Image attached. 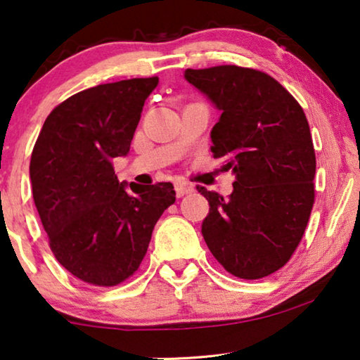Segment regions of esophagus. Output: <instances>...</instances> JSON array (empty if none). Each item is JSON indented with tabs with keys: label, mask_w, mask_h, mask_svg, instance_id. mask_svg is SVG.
Here are the masks:
<instances>
[{
	"label": "esophagus",
	"mask_w": 360,
	"mask_h": 360,
	"mask_svg": "<svg viewBox=\"0 0 360 360\" xmlns=\"http://www.w3.org/2000/svg\"><path fill=\"white\" fill-rule=\"evenodd\" d=\"M193 190H195V186L191 185L190 181H186V180L175 181V191H176V196H179V198H181V196H185V195L193 193Z\"/></svg>",
	"instance_id": "1"
}]
</instances>
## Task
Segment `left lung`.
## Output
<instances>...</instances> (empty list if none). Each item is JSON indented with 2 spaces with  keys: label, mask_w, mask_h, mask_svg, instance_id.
I'll list each match as a JSON object with an SVG mask.
<instances>
[{
  "label": "left lung",
  "mask_w": 360,
  "mask_h": 360,
  "mask_svg": "<svg viewBox=\"0 0 360 360\" xmlns=\"http://www.w3.org/2000/svg\"><path fill=\"white\" fill-rule=\"evenodd\" d=\"M185 78L221 110L211 150L236 175L228 198L196 186L210 203L201 234L234 277H267L292 257L313 210L316 155L307 116L255 68H186Z\"/></svg>",
  "instance_id": "1"
}]
</instances>
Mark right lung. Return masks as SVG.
<instances>
[{"label":"right lung","instance_id":"add662e5","mask_svg":"<svg viewBox=\"0 0 360 360\" xmlns=\"http://www.w3.org/2000/svg\"><path fill=\"white\" fill-rule=\"evenodd\" d=\"M157 83L131 78L78 91L53 108L34 144L29 175L49 245L85 283L115 287L134 275L155 223L175 203L170 181L126 190L112 167L129 152Z\"/></svg>","mask_w":360,"mask_h":360}]
</instances>
